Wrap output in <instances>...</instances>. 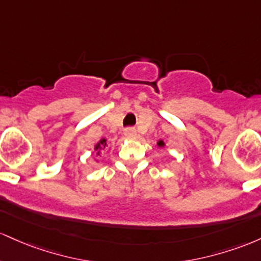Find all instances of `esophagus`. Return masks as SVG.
Segmentation results:
<instances>
[{"instance_id":"1","label":"esophagus","mask_w":261,"mask_h":261,"mask_svg":"<svg viewBox=\"0 0 261 261\" xmlns=\"http://www.w3.org/2000/svg\"><path fill=\"white\" fill-rule=\"evenodd\" d=\"M124 136L128 138H134L137 136V130L133 128H127V129H124Z\"/></svg>"}]
</instances>
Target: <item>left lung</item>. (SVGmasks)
<instances>
[{
	"label": "left lung",
	"mask_w": 261,
	"mask_h": 261,
	"mask_svg": "<svg viewBox=\"0 0 261 261\" xmlns=\"http://www.w3.org/2000/svg\"><path fill=\"white\" fill-rule=\"evenodd\" d=\"M158 145H159V146H163V145H164V142H163V140H159V142H158Z\"/></svg>",
	"instance_id": "left-lung-1"
}]
</instances>
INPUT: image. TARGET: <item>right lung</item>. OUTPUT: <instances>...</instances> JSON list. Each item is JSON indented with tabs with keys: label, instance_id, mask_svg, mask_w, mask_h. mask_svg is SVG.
Masks as SVG:
<instances>
[{
	"label": "right lung",
	"instance_id": "1",
	"mask_svg": "<svg viewBox=\"0 0 261 261\" xmlns=\"http://www.w3.org/2000/svg\"><path fill=\"white\" fill-rule=\"evenodd\" d=\"M107 146V140L105 138H102L99 142L97 143V144L95 145V151H97V155H99V153H101L102 149H105Z\"/></svg>",
	"mask_w": 261,
	"mask_h": 261
}]
</instances>
